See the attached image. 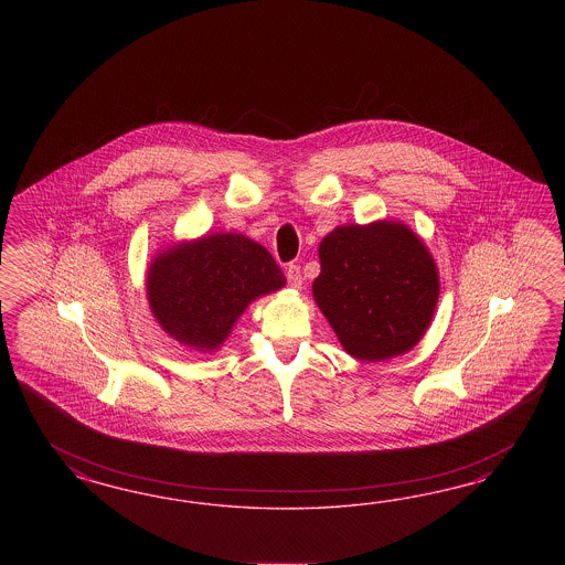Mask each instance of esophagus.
Masks as SVG:
<instances>
[{
  "instance_id": "obj_1",
  "label": "esophagus",
  "mask_w": 565,
  "mask_h": 565,
  "mask_svg": "<svg viewBox=\"0 0 565 565\" xmlns=\"http://www.w3.org/2000/svg\"><path fill=\"white\" fill-rule=\"evenodd\" d=\"M286 279H288V284H290V288H294V290H300V288H302V281H305V277H302V271H300L298 265H288V267H286Z\"/></svg>"
}]
</instances>
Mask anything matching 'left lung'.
Returning <instances> with one entry per match:
<instances>
[{
    "label": "left lung",
    "mask_w": 565,
    "mask_h": 565,
    "mask_svg": "<svg viewBox=\"0 0 565 565\" xmlns=\"http://www.w3.org/2000/svg\"><path fill=\"white\" fill-rule=\"evenodd\" d=\"M319 258L312 296L350 356L394 359L423 340L439 298V271L408 225H338L321 239Z\"/></svg>",
    "instance_id": "1"
}]
</instances>
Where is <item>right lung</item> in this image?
<instances>
[{"instance_id":"right-lung-1","label":"right lung","mask_w":565,"mask_h":565,"mask_svg":"<svg viewBox=\"0 0 565 565\" xmlns=\"http://www.w3.org/2000/svg\"><path fill=\"white\" fill-rule=\"evenodd\" d=\"M284 286L269 250L232 232L173 244L147 271L157 323L196 352L217 350L253 300Z\"/></svg>"}]
</instances>
